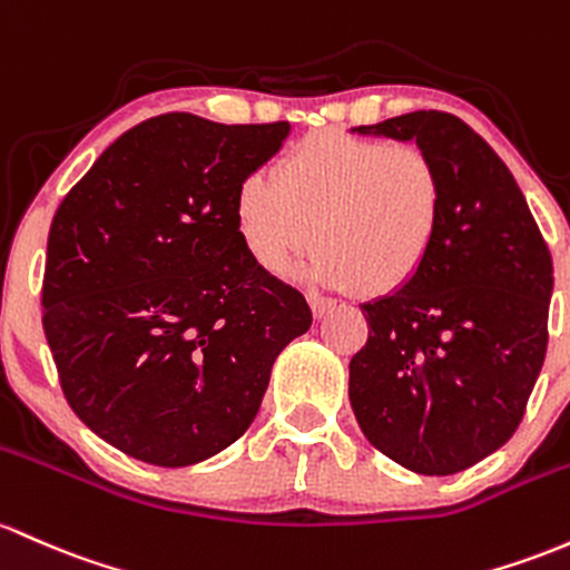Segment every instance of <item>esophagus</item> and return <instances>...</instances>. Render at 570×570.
I'll return each instance as SVG.
<instances>
[{
	"mask_svg": "<svg viewBox=\"0 0 570 570\" xmlns=\"http://www.w3.org/2000/svg\"><path fill=\"white\" fill-rule=\"evenodd\" d=\"M308 305H311V314H314V318H322L324 314H330V311L335 308L333 299L318 297V295H308Z\"/></svg>",
	"mask_w": 570,
	"mask_h": 570,
	"instance_id": "1",
	"label": "esophagus"
}]
</instances>
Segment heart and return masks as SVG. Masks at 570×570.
<instances>
[{"label":"heart","mask_w":570,"mask_h":570,"mask_svg":"<svg viewBox=\"0 0 570 570\" xmlns=\"http://www.w3.org/2000/svg\"><path fill=\"white\" fill-rule=\"evenodd\" d=\"M441 216V175L422 148L341 129L303 137L275 180L246 175L233 199L235 233L256 267L284 273L318 240V284L367 295H395L422 273Z\"/></svg>","instance_id":"1"}]
</instances>
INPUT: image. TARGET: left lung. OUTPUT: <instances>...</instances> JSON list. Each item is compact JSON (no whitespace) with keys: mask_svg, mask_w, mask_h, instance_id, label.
Wrapping results in <instances>:
<instances>
[{"mask_svg":"<svg viewBox=\"0 0 570 570\" xmlns=\"http://www.w3.org/2000/svg\"><path fill=\"white\" fill-rule=\"evenodd\" d=\"M352 132L416 142L441 175L443 216L422 273L360 305L371 333L348 400L381 454L452 476L522 422L547 354L552 256L514 175L458 116L416 110Z\"/></svg>","mask_w":570,"mask_h":570,"instance_id":"left-lung-1","label":"left lung"}]
</instances>
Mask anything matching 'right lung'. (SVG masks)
Here are the masks:
<instances>
[{
  "mask_svg": "<svg viewBox=\"0 0 570 570\" xmlns=\"http://www.w3.org/2000/svg\"><path fill=\"white\" fill-rule=\"evenodd\" d=\"M289 124L148 118L118 137L56 210L42 330L67 403L129 458L203 462L248 430L275 356L311 308L235 233L246 175Z\"/></svg>",
  "mask_w": 570,
  "mask_h": 570,
  "instance_id": "1",
  "label": "right lung"
}]
</instances>
